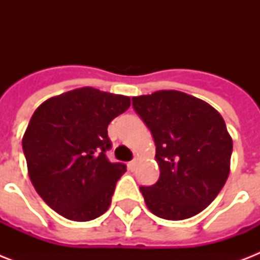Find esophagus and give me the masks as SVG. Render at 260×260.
Listing matches in <instances>:
<instances>
[{
	"instance_id": "1",
	"label": "esophagus",
	"mask_w": 260,
	"mask_h": 260,
	"mask_svg": "<svg viewBox=\"0 0 260 260\" xmlns=\"http://www.w3.org/2000/svg\"><path fill=\"white\" fill-rule=\"evenodd\" d=\"M135 166H136V160H131V162L128 163V167H129V170H134Z\"/></svg>"
}]
</instances>
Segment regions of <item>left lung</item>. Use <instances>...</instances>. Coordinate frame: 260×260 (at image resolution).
<instances>
[{
    "label": "left lung",
    "mask_w": 260,
    "mask_h": 260,
    "mask_svg": "<svg viewBox=\"0 0 260 260\" xmlns=\"http://www.w3.org/2000/svg\"><path fill=\"white\" fill-rule=\"evenodd\" d=\"M152 134L160 175L140 186L147 208L165 220H185L205 209L230 175L232 139L213 106L177 90L132 98Z\"/></svg>",
    "instance_id": "1"
}]
</instances>
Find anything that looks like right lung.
Masks as SVG:
<instances>
[{
  "mask_svg": "<svg viewBox=\"0 0 260 260\" xmlns=\"http://www.w3.org/2000/svg\"><path fill=\"white\" fill-rule=\"evenodd\" d=\"M131 105L129 97L81 87L47 100L35 110L22 138L32 185L51 209L73 221L108 210L126 171L112 163L108 125Z\"/></svg>",
  "mask_w": 260,
  "mask_h": 260,
  "instance_id": "obj_1",
  "label": "right lung"
}]
</instances>
